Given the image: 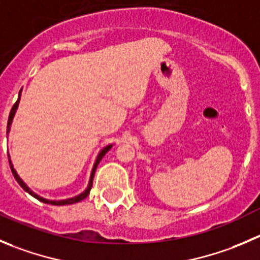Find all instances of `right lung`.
I'll return each instance as SVG.
<instances>
[{"label": "right lung", "instance_id": "right-lung-1", "mask_svg": "<svg viewBox=\"0 0 260 260\" xmlns=\"http://www.w3.org/2000/svg\"><path fill=\"white\" fill-rule=\"evenodd\" d=\"M19 101H20V94H19V98H17V101H16V102H15V105L12 106L11 111H10V115H9V121H7V133L10 132V126H11L12 118H14V115H15V112H16V108H17V106H19ZM111 148H112V145H107V147H106V148H103V149L101 150V153H100V154H98L97 159H95V163H94V166H93V170H91L90 180H89V185H88V187H86V189H85V191H83V192H81L80 195H78V197H74V198H70V199H65V200H48V199H44V198L39 197V195H37L36 192H33V191H31V190L29 189L28 186H26V185H25V182H24L23 180H21L20 177H19V175L16 174V171H15L14 166H12V163H11V159H10V158H9V162H10V167H11V171H12V175H14L15 180H16V181L19 182V185H20V186L23 187V189L25 190V191H28L29 194L31 195V197H34V198H36V199L41 200V202H43V203H47V204H52V206H68V204H74V203L81 202V200H83V199H85V198L88 197V195H89V192H90L91 185H93V177H94V174H95V170H97V166H98V163L101 162V159H102V158L105 157V154H106V153L108 152V150L111 149Z\"/></svg>", "mask_w": 260, "mask_h": 260}]
</instances>
